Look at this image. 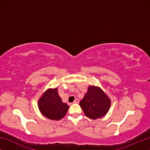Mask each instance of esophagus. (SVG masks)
Instances as JSON below:
<instances>
[{"mask_svg":"<svg viewBox=\"0 0 150 150\" xmlns=\"http://www.w3.org/2000/svg\"><path fill=\"white\" fill-rule=\"evenodd\" d=\"M79 103V100L78 99V98H75L74 102H73V103Z\"/></svg>","mask_w":150,"mask_h":150,"instance_id":"1","label":"esophagus"}]
</instances>
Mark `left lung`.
<instances>
[{
    "label": "left lung",
    "mask_w": 150,
    "mask_h": 150,
    "mask_svg": "<svg viewBox=\"0 0 150 150\" xmlns=\"http://www.w3.org/2000/svg\"><path fill=\"white\" fill-rule=\"evenodd\" d=\"M110 104V99L100 87L91 85L79 105L87 117L96 120L106 115Z\"/></svg>",
    "instance_id": "8db88e82"
}]
</instances>
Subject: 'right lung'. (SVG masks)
Masks as SVG:
<instances>
[{
	"instance_id": "add662e5",
	"label": "right lung",
	"mask_w": 150,
	"mask_h": 150,
	"mask_svg": "<svg viewBox=\"0 0 150 150\" xmlns=\"http://www.w3.org/2000/svg\"><path fill=\"white\" fill-rule=\"evenodd\" d=\"M38 108L45 117L54 120H59L65 116L69 106L62 102L58 95L57 88H49L38 100Z\"/></svg>"
}]
</instances>
